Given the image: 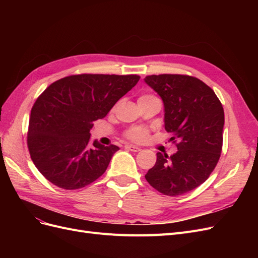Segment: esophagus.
I'll return each instance as SVG.
<instances>
[{
	"instance_id": "esophagus-1",
	"label": "esophagus",
	"mask_w": 258,
	"mask_h": 258,
	"mask_svg": "<svg viewBox=\"0 0 258 258\" xmlns=\"http://www.w3.org/2000/svg\"><path fill=\"white\" fill-rule=\"evenodd\" d=\"M124 148H126V150H128V151H131V152H140V151H141V148L136 146V145H126V146H124Z\"/></svg>"
}]
</instances>
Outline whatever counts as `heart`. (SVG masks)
I'll return each instance as SVG.
<instances>
[{
  "label": "heart",
  "mask_w": 258,
  "mask_h": 258,
  "mask_svg": "<svg viewBox=\"0 0 258 258\" xmlns=\"http://www.w3.org/2000/svg\"><path fill=\"white\" fill-rule=\"evenodd\" d=\"M152 98H155V97L151 95H143L138 99V101L152 99ZM124 136H126L127 139L131 140V141L134 142H144L148 138V130L144 127H132L126 131Z\"/></svg>",
  "instance_id": "b5f03b06"
}]
</instances>
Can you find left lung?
Returning <instances> with one entry per match:
<instances>
[{
  "instance_id": "8db88e82",
  "label": "left lung",
  "mask_w": 258,
  "mask_h": 258,
  "mask_svg": "<svg viewBox=\"0 0 258 258\" xmlns=\"http://www.w3.org/2000/svg\"><path fill=\"white\" fill-rule=\"evenodd\" d=\"M145 83L165 105V129L173 134L177 152L157 153L146 181L166 196L176 197L206 182L216 167L223 147L224 108L215 92L196 77L150 75Z\"/></svg>"
}]
</instances>
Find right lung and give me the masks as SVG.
Listing matches in <instances>:
<instances>
[{
	"label": "right lung",
	"instance_id": "1",
	"mask_svg": "<svg viewBox=\"0 0 258 258\" xmlns=\"http://www.w3.org/2000/svg\"><path fill=\"white\" fill-rule=\"evenodd\" d=\"M139 80V75H71L43 91L31 110L27 141L31 159L46 179L73 190L105 172L119 147L98 141L90 145L92 122L105 117Z\"/></svg>",
	"mask_w": 258,
	"mask_h": 258
}]
</instances>
